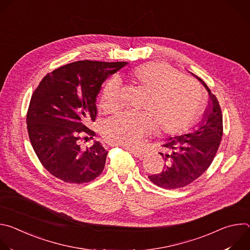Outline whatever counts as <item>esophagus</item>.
Masks as SVG:
<instances>
[{"instance_id":"1","label":"esophagus","mask_w":250,"mask_h":250,"mask_svg":"<svg viewBox=\"0 0 250 250\" xmlns=\"http://www.w3.org/2000/svg\"><path fill=\"white\" fill-rule=\"evenodd\" d=\"M125 149H128L134 155V157H136V158H142V157H145V155H146L145 151H142V150L131 149V148H128V147H125Z\"/></svg>"}]
</instances>
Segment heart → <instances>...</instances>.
Segmentation results:
<instances>
[{
  "label": "heart",
  "mask_w": 250,
  "mask_h": 250,
  "mask_svg": "<svg viewBox=\"0 0 250 250\" xmlns=\"http://www.w3.org/2000/svg\"><path fill=\"white\" fill-rule=\"evenodd\" d=\"M132 78L146 91L141 112H122L106 120L102 135L111 145L136 147L156 126L161 133L174 134L185 128L197 116L203 90L194 79L183 77L179 71L162 63H147L135 68ZM122 104L117 78L106 81L101 99L102 109L114 112Z\"/></svg>",
  "instance_id": "1"
}]
</instances>
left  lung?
<instances>
[{
    "label": "left lung",
    "instance_id": "8db88e82",
    "mask_svg": "<svg viewBox=\"0 0 250 250\" xmlns=\"http://www.w3.org/2000/svg\"><path fill=\"white\" fill-rule=\"evenodd\" d=\"M197 78L208 92V104L197 128L170 137L161 146L164 152L159 153L165 161L164 167L160 173L148 178L163 189H179L194 182L209 167L220 147L224 131L221 106L207 84Z\"/></svg>",
    "mask_w": 250,
    "mask_h": 250
}]
</instances>
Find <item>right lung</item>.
<instances>
[{
    "instance_id": "obj_1",
    "label": "right lung",
    "mask_w": 250,
    "mask_h": 250,
    "mask_svg": "<svg viewBox=\"0 0 250 250\" xmlns=\"http://www.w3.org/2000/svg\"><path fill=\"white\" fill-rule=\"evenodd\" d=\"M125 64L75 61L46 74L33 92L26 114L28 137L42 166L61 181L88 183L103 172L108 151L100 142L82 149L80 140L95 136L87 125L96 120L101 85Z\"/></svg>"
}]
</instances>
